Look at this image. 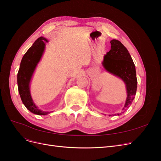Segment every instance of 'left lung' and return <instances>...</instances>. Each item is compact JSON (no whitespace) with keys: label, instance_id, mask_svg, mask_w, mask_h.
<instances>
[{"label":"left lung","instance_id":"obj_1","mask_svg":"<svg viewBox=\"0 0 161 161\" xmlns=\"http://www.w3.org/2000/svg\"><path fill=\"white\" fill-rule=\"evenodd\" d=\"M110 43L111 50L105 55L102 64L107 71L120 78L125 84L127 98L123 110H126L132 103L137 89L136 68L130 53L122 43L117 40H112Z\"/></svg>","mask_w":161,"mask_h":161}]
</instances>
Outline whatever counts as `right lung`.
Returning a JSON list of instances; mask_svg holds the SVG:
<instances>
[{
  "mask_svg": "<svg viewBox=\"0 0 161 161\" xmlns=\"http://www.w3.org/2000/svg\"><path fill=\"white\" fill-rule=\"evenodd\" d=\"M47 42L48 40L43 37L37 39L24 54L17 74L18 90L23 103L31 113L40 115H47L52 111H43L37 108L31 98L30 84L33 72L44 52Z\"/></svg>",
  "mask_w": 161,
  "mask_h": 161,
  "instance_id": "obj_1",
  "label": "right lung"
}]
</instances>
